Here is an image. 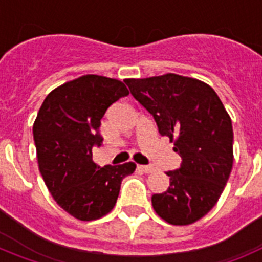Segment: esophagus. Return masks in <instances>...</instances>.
I'll use <instances>...</instances> for the list:
<instances>
[{
  "label": "esophagus",
  "mask_w": 262,
  "mask_h": 262,
  "mask_svg": "<svg viewBox=\"0 0 262 262\" xmlns=\"http://www.w3.org/2000/svg\"><path fill=\"white\" fill-rule=\"evenodd\" d=\"M138 168L140 169L142 172H144V173L155 172V166H152V165H139Z\"/></svg>",
  "instance_id": "1"
}]
</instances>
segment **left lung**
Masks as SVG:
<instances>
[{
  "label": "left lung",
  "mask_w": 262,
  "mask_h": 262,
  "mask_svg": "<svg viewBox=\"0 0 262 262\" xmlns=\"http://www.w3.org/2000/svg\"><path fill=\"white\" fill-rule=\"evenodd\" d=\"M124 82L182 159L180 168L166 172L170 180L166 191L152 195L155 211L169 224L194 223L214 207L230 177V115L215 90L196 78L166 73Z\"/></svg>",
  "instance_id": "left-lung-1"
}]
</instances>
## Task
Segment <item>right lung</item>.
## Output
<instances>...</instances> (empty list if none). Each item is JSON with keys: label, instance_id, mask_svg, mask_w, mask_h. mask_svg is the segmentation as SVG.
<instances>
[{"label": "right lung", "instance_id": "right-lung-1", "mask_svg": "<svg viewBox=\"0 0 262 262\" xmlns=\"http://www.w3.org/2000/svg\"><path fill=\"white\" fill-rule=\"evenodd\" d=\"M126 96L122 81L81 76L53 89L34 122L41 177L57 205L78 221H96L110 212L122 180L135 172L134 163L101 168L92 154L102 144L99 126L106 110Z\"/></svg>", "mask_w": 262, "mask_h": 262}]
</instances>
